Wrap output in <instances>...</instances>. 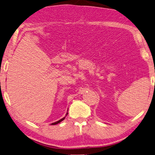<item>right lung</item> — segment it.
<instances>
[{"instance_id":"add662e5","label":"right lung","mask_w":155,"mask_h":155,"mask_svg":"<svg viewBox=\"0 0 155 155\" xmlns=\"http://www.w3.org/2000/svg\"><path fill=\"white\" fill-rule=\"evenodd\" d=\"M68 113H67V115H68ZM67 115H66V116H67ZM65 117H64L63 118H62V119H61L60 120H59V121H56V122H54V123H52V124H51V125H56V124H59V123H60V122H61L63 120H64V119H65Z\"/></svg>"}]
</instances>
